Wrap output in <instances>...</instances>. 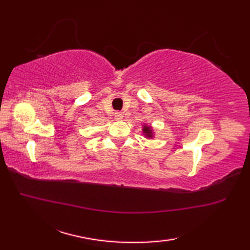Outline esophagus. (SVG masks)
I'll use <instances>...</instances> for the list:
<instances>
[{"mask_svg":"<svg viewBox=\"0 0 250 250\" xmlns=\"http://www.w3.org/2000/svg\"><path fill=\"white\" fill-rule=\"evenodd\" d=\"M115 118L117 120H120V119L124 118V114H122L121 111H116V113H115Z\"/></svg>","mask_w":250,"mask_h":250,"instance_id":"obj_1","label":"esophagus"}]
</instances>
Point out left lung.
Wrapping results in <instances>:
<instances>
[{"instance_id": "obj_1", "label": "left lung", "mask_w": 250, "mask_h": 250, "mask_svg": "<svg viewBox=\"0 0 250 250\" xmlns=\"http://www.w3.org/2000/svg\"><path fill=\"white\" fill-rule=\"evenodd\" d=\"M143 133H144L145 136L148 137V139H151V137L153 136V132H152L151 126L146 125L143 126Z\"/></svg>"}]
</instances>
